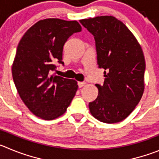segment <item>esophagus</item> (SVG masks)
Here are the masks:
<instances>
[{"instance_id": "34e87169", "label": "esophagus", "mask_w": 159, "mask_h": 159, "mask_svg": "<svg viewBox=\"0 0 159 159\" xmlns=\"http://www.w3.org/2000/svg\"><path fill=\"white\" fill-rule=\"evenodd\" d=\"M85 84H86V83L84 82V81H79V82H78V87H79V88H81V87H83Z\"/></svg>"}]
</instances>
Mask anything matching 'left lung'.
Listing matches in <instances>:
<instances>
[{
	"label": "left lung",
	"mask_w": 159,
	"mask_h": 159,
	"mask_svg": "<svg viewBox=\"0 0 159 159\" xmlns=\"http://www.w3.org/2000/svg\"><path fill=\"white\" fill-rule=\"evenodd\" d=\"M94 36L97 64L104 69L103 85L89 107L91 115L104 123L126 118L139 103L144 90L145 59L137 40L127 26L114 16L81 19Z\"/></svg>",
	"instance_id": "obj_1"
}]
</instances>
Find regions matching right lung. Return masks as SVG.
<instances>
[{"mask_svg": "<svg viewBox=\"0 0 159 159\" xmlns=\"http://www.w3.org/2000/svg\"><path fill=\"white\" fill-rule=\"evenodd\" d=\"M80 31L77 21L46 19L31 26L19 41L11 69L13 81L23 102L37 117L52 120L61 116L75 97L77 81L51 73L55 63L63 65L65 42Z\"/></svg>", "mask_w": 159, "mask_h": 159, "instance_id": "1", "label": "right lung"}]
</instances>
